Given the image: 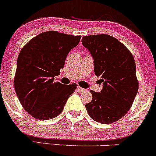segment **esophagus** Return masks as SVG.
<instances>
[{
    "label": "esophagus",
    "mask_w": 156,
    "mask_h": 156,
    "mask_svg": "<svg viewBox=\"0 0 156 156\" xmlns=\"http://www.w3.org/2000/svg\"><path fill=\"white\" fill-rule=\"evenodd\" d=\"M76 90H77V91L80 92V93H82V92H84L86 90L85 89L82 88V87H76Z\"/></svg>",
    "instance_id": "34e87169"
}]
</instances>
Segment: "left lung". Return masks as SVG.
I'll return each instance as SVG.
<instances>
[{
    "instance_id": "left-lung-1",
    "label": "left lung",
    "mask_w": 156,
    "mask_h": 156,
    "mask_svg": "<svg viewBox=\"0 0 156 156\" xmlns=\"http://www.w3.org/2000/svg\"><path fill=\"white\" fill-rule=\"evenodd\" d=\"M90 51L96 76L101 77L100 93L91 90L93 99L86 104L89 115L97 122L112 123L123 117L133 105L139 90L136 66L129 50L107 34L82 37Z\"/></svg>"
}]
</instances>
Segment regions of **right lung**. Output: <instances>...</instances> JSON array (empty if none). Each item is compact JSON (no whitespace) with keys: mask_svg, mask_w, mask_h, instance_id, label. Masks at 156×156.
Segmentation results:
<instances>
[{"mask_svg":"<svg viewBox=\"0 0 156 156\" xmlns=\"http://www.w3.org/2000/svg\"><path fill=\"white\" fill-rule=\"evenodd\" d=\"M80 36L47 31L31 39L20 50L14 76V89L23 109L34 118L53 119L63 110L76 83H54L69 52Z\"/></svg>","mask_w":156,"mask_h":156,"instance_id":"obj_1","label":"right lung"}]
</instances>
